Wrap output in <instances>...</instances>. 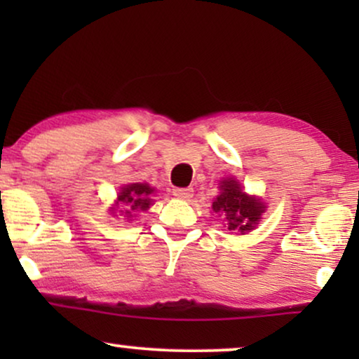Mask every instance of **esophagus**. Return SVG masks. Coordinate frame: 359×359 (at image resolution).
<instances>
[{"instance_id":"esophagus-1","label":"esophagus","mask_w":359,"mask_h":359,"mask_svg":"<svg viewBox=\"0 0 359 359\" xmlns=\"http://www.w3.org/2000/svg\"><path fill=\"white\" fill-rule=\"evenodd\" d=\"M193 188H175L173 189V196H176L178 199H189L193 198Z\"/></svg>"}]
</instances>
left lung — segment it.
Listing matches in <instances>:
<instances>
[{"instance_id": "obj_1", "label": "left lung", "mask_w": 359, "mask_h": 359, "mask_svg": "<svg viewBox=\"0 0 359 359\" xmlns=\"http://www.w3.org/2000/svg\"><path fill=\"white\" fill-rule=\"evenodd\" d=\"M220 193L212 203V209L220 212L227 219L229 230L232 232H247L258 224L264 205L262 201L250 198L240 188L237 181L229 178L220 184Z\"/></svg>"}]
</instances>
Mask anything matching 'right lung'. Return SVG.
I'll use <instances>...</instances> for the list:
<instances>
[{
    "label": "right lung",
    "instance_id": "add662e5",
    "mask_svg": "<svg viewBox=\"0 0 359 359\" xmlns=\"http://www.w3.org/2000/svg\"><path fill=\"white\" fill-rule=\"evenodd\" d=\"M154 193V189L149 184L134 183L122 188V191L117 196V201L126 205V215L132 217V212L137 210H147L150 208V194Z\"/></svg>",
    "mask_w": 359,
    "mask_h": 359
}]
</instances>
